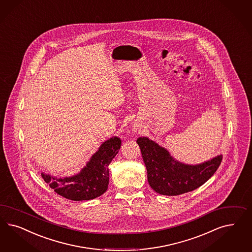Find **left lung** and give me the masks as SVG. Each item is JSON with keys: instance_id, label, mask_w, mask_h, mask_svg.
<instances>
[{"instance_id": "obj_1", "label": "left lung", "mask_w": 252, "mask_h": 252, "mask_svg": "<svg viewBox=\"0 0 252 252\" xmlns=\"http://www.w3.org/2000/svg\"><path fill=\"white\" fill-rule=\"evenodd\" d=\"M136 143L146 165L148 184L160 195H181L201 187L217 171L222 159L218 155L199 164H186L153 140L139 137Z\"/></svg>"}]
</instances>
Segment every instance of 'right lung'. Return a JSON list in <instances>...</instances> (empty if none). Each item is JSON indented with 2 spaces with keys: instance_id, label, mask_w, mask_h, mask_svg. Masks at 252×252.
Segmentation results:
<instances>
[{
  "instance_id": "right-lung-1",
  "label": "right lung",
  "mask_w": 252,
  "mask_h": 252,
  "mask_svg": "<svg viewBox=\"0 0 252 252\" xmlns=\"http://www.w3.org/2000/svg\"><path fill=\"white\" fill-rule=\"evenodd\" d=\"M122 146V140L113 136L99 146L80 172L58 178L41 172V177L58 195L74 201L90 200L103 195L108 187V166Z\"/></svg>"
}]
</instances>
